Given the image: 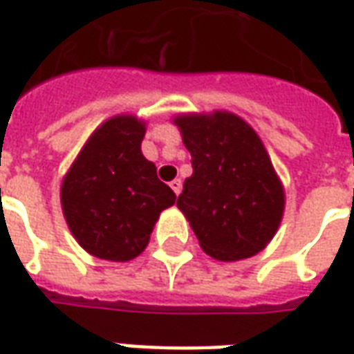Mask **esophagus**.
Instances as JSON below:
<instances>
[{
  "instance_id": "1",
  "label": "esophagus",
  "mask_w": 354,
  "mask_h": 354,
  "mask_svg": "<svg viewBox=\"0 0 354 354\" xmlns=\"http://www.w3.org/2000/svg\"><path fill=\"white\" fill-rule=\"evenodd\" d=\"M170 187H172V192L176 193V195H180V192H182V180H180V178L172 180V182H170Z\"/></svg>"
}]
</instances>
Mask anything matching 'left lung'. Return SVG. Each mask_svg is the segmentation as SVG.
Masks as SVG:
<instances>
[{"label":"left lung","mask_w":354,"mask_h":354,"mask_svg":"<svg viewBox=\"0 0 354 354\" xmlns=\"http://www.w3.org/2000/svg\"><path fill=\"white\" fill-rule=\"evenodd\" d=\"M193 174L178 197L201 248L222 261L261 252L284 210V192L266 147L241 117L180 115Z\"/></svg>","instance_id":"1"}]
</instances>
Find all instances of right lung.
<instances>
[{
	"instance_id": "add662e5",
	"label": "right lung",
	"mask_w": 354,
	"mask_h": 354,
	"mask_svg": "<svg viewBox=\"0 0 354 354\" xmlns=\"http://www.w3.org/2000/svg\"><path fill=\"white\" fill-rule=\"evenodd\" d=\"M144 124L132 115L109 119L93 132L66 174L62 210L88 254L129 261L144 252L157 218L176 195L142 155Z\"/></svg>"
}]
</instances>
